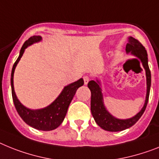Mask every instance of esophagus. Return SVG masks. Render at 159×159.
Segmentation results:
<instances>
[{
  "label": "esophagus",
  "instance_id": "34e87169",
  "mask_svg": "<svg viewBox=\"0 0 159 159\" xmlns=\"http://www.w3.org/2000/svg\"><path fill=\"white\" fill-rule=\"evenodd\" d=\"M83 80H84V84H85V85H87L89 81H90V77H89V76H84Z\"/></svg>",
  "mask_w": 159,
  "mask_h": 159
}]
</instances>
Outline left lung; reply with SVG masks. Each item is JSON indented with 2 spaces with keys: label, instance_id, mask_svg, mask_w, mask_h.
<instances>
[{
  "label": "left lung",
  "instance_id": "8db88e82",
  "mask_svg": "<svg viewBox=\"0 0 159 159\" xmlns=\"http://www.w3.org/2000/svg\"><path fill=\"white\" fill-rule=\"evenodd\" d=\"M126 53H131L133 57H137L141 61L142 66L145 71L146 77V95L145 103L139 112L134 116L129 119H118L111 114L107 109L103 101V94L102 93V86L100 80L96 78L95 81L92 80L88 83V87L91 91V101L90 110L92 116L97 125L101 129L109 132L123 131L125 129L132 127L141 118L147 106L149 96H150V86H151V73L148 65V55L145 48L139 41L133 37L128 38V43L126 45Z\"/></svg>",
  "mask_w": 159,
  "mask_h": 159
}]
</instances>
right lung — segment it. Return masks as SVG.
<instances>
[{"mask_svg":"<svg viewBox=\"0 0 159 159\" xmlns=\"http://www.w3.org/2000/svg\"><path fill=\"white\" fill-rule=\"evenodd\" d=\"M42 37L39 35H34L30 37L28 40L24 43L22 48L20 50L19 56L15 61L11 72V90L12 96L14 100V106L21 118L24 122L30 125V127L34 128L38 130L42 131H51L56 129L63 122L66 113H67L69 106L73 99V96L75 95L76 91L80 86H83L84 81L82 78H80L77 82L70 83L65 86L61 94L58 95L56 99L48 106L45 107L41 109H30L24 106L20 102L14 91V74L16 66L22 58L24 52L28 47L35 43L40 42Z\"/></svg>","mask_w":159,"mask_h":159,"instance_id":"1","label":"right lung"}]
</instances>
